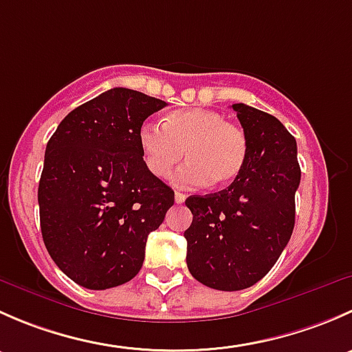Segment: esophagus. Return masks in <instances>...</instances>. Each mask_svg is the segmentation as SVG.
<instances>
[{"instance_id": "esophagus-1", "label": "esophagus", "mask_w": 352, "mask_h": 352, "mask_svg": "<svg viewBox=\"0 0 352 352\" xmlns=\"http://www.w3.org/2000/svg\"><path fill=\"white\" fill-rule=\"evenodd\" d=\"M186 194L184 192H175V202L177 204H182V202H186Z\"/></svg>"}]
</instances>
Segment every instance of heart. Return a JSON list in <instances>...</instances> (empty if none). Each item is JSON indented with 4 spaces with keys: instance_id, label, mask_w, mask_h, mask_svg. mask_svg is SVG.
<instances>
[{
    "instance_id": "obj_1",
    "label": "heart",
    "mask_w": 352,
    "mask_h": 352,
    "mask_svg": "<svg viewBox=\"0 0 352 352\" xmlns=\"http://www.w3.org/2000/svg\"><path fill=\"white\" fill-rule=\"evenodd\" d=\"M144 165L158 179L172 173L184 158L189 162L177 175L184 187H226L240 175L247 158V136L225 116L208 109H186L163 117L162 126L144 122L138 133Z\"/></svg>"
}]
</instances>
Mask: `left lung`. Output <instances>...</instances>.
<instances>
[{
  "label": "left lung",
  "instance_id": "8db88e82",
  "mask_svg": "<svg viewBox=\"0 0 352 352\" xmlns=\"http://www.w3.org/2000/svg\"><path fill=\"white\" fill-rule=\"evenodd\" d=\"M247 136L245 165L232 186L187 197V267L204 286L240 291L272 269L294 228L300 186L296 140L274 116L233 104Z\"/></svg>",
  "mask_w": 352,
  "mask_h": 352
}]
</instances>
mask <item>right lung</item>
Segmentation results:
<instances>
[{
	"mask_svg": "<svg viewBox=\"0 0 352 352\" xmlns=\"http://www.w3.org/2000/svg\"><path fill=\"white\" fill-rule=\"evenodd\" d=\"M165 105L112 88L71 110L45 146L42 239L76 285L109 289L131 281L148 235L173 206V190L146 168L138 141L144 120Z\"/></svg>",
	"mask_w": 352,
	"mask_h": 352,
	"instance_id": "1",
	"label": "right lung"
}]
</instances>
